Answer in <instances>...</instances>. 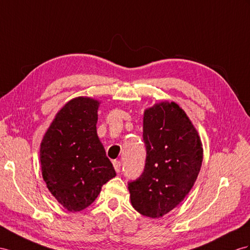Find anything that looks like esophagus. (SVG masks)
I'll return each mask as SVG.
<instances>
[{
	"instance_id": "esophagus-1",
	"label": "esophagus",
	"mask_w": 250,
	"mask_h": 250,
	"mask_svg": "<svg viewBox=\"0 0 250 250\" xmlns=\"http://www.w3.org/2000/svg\"><path fill=\"white\" fill-rule=\"evenodd\" d=\"M113 165H114L115 171H116L117 173H119V172L121 171V163H120L119 161H114V162H113Z\"/></svg>"
}]
</instances>
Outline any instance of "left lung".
<instances>
[{"mask_svg":"<svg viewBox=\"0 0 250 250\" xmlns=\"http://www.w3.org/2000/svg\"><path fill=\"white\" fill-rule=\"evenodd\" d=\"M146 164L127 183L132 206L140 214L161 217L175 208L196 181L203 162L201 139L182 108L162 102L144 115Z\"/></svg>","mask_w":250,"mask_h":250,"instance_id":"left-lung-1","label":"left lung"}]
</instances>
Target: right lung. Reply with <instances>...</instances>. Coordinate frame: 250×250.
<instances>
[{"mask_svg": "<svg viewBox=\"0 0 250 250\" xmlns=\"http://www.w3.org/2000/svg\"><path fill=\"white\" fill-rule=\"evenodd\" d=\"M99 102L70 100L57 114L40 149L42 175L56 200L70 212L88 207L116 172L97 136Z\"/></svg>", "mask_w": 250, "mask_h": 250, "instance_id": "obj_1", "label": "right lung"}]
</instances>
